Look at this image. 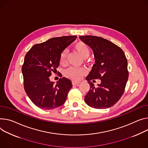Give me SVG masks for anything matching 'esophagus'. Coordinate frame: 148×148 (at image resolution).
I'll return each mask as SVG.
<instances>
[{"mask_svg": "<svg viewBox=\"0 0 148 148\" xmlns=\"http://www.w3.org/2000/svg\"><path fill=\"white\" fill-rule=\"evenodd\" d=\"M79 83H80L79 82H72V84H73V86H75V85L78 86Z\"/></svg>", "mask_w": 148, "mask_h": 148, "instance_id": "34e87169", "label": "esophagus"}]
</instances>
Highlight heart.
<instances>
[{
    "label": "heart",
    "mask_w": 148,
    "mask_h": 148,
    "mask_svg": "<svg viewBox=\"0 0 148 148\" xmlns=\"http://www.w3.org/2000/svg\"><path fill=\"white\" fill-rule=\"evenodd\" d=\"M75 48L77 51L79 53L81 56L86 59L88 57L90 53V49L89 47L84 42L79 41L75 45ZM67 54H68V50L65 49L61 53L60 56V63L64 64L66 61ZM85 71L83 69H77L74 67H70L65 70V75L66 77L74 80V81H78L81 79L83 75L84 74Z\"/></svg>",
    "instance_id": "1"
}]
</instances>
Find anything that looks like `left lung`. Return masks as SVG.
<instances>
[{
  "instance_id": "8db88e82",
  "label": "left lung",
  "mask_w": 148,
  "mask_h": 148,
  "mask_svg": "<svg viewBox=\"0 0 148 148\" xmlns=\"http://www.w3.org/2000/svg\"><path fill=\"white\" fill-rule=\"evenodd\" d=\"M79 39L92 50L95 64L86 77L90 89L85 96L87 104L95 109H107L114 106L122 97L128 79L127 61L123 50L101 37L79 36ZM100 79L95 88L91 82Z\"/></svg>"
}]
</instances>
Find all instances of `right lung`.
<instances>
[{
  "label": "right lung",
  "instance_id": "obj_1",
  "mask_svg": "<svg viewBox=\"0 0 148 148\" xmlns=\"http://www.w3.org/2000/svg\"><path fill=\"white\" fill-rule=\"evenodd\" d=\"M76 38L77 36L52 38L34 45L26 54L22 68L24 88L39 108L53 109L65 103L72 87L71 82L62 77L55 84L49 77L59 66L61 53Z\"/></svg>",
  "mask_w": 148,
  "mask_h": 148
}]
</instances>
